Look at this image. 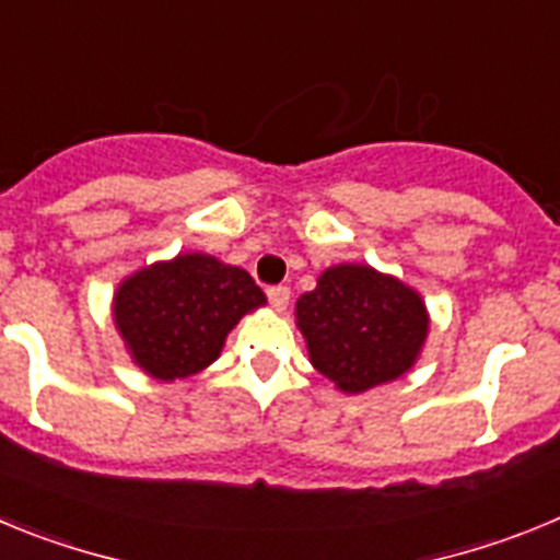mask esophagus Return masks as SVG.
Instances as JSON below:
<instances>
[{
  "mask_svg": "<svg viewBox=\"0 0 560 560\" xmlns=\"http://www.w3.org/2000/svg\"><path fill=\"white\" fill-rule=\"evenodd\" d=\"M266 296H269V303L275 305L277 311H283L291 300V291L289 285H269V289H266Z\"/></svg>",
  "mask_w": 560,
  "mask_h": 560,
  "instance_id": "obj_1",
  "label": "esophagus"
}]
</instances>
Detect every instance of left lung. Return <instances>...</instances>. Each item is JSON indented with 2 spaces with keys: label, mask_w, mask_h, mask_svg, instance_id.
Segmentation results:
<instances>
[{
  "label": "left lung",
  "mask_w": 560,
  "mask_h": 560,
  "mask_svg": "<svg viewBox=\"0 0 560 560\" xmlns=\"http://www.w3.org/2000/svg\"><path fill=\"white\" fill-rule=\"evenodd\" d=\"M311 364L345 393H364L412 368L427 339L420 296L370 266H334L296 300Z\"/></svg>",
  "instance_id": "obj_1"
}]
</instances>
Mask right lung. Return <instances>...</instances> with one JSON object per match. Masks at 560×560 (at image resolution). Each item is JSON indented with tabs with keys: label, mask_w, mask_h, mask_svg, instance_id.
Returning <instances> with one entry per match:
<instances>
[{
	"label": "right lung",
	"mask_w": 560,
	"mask_h": 560,
	"mask_svg": "<svg viewBox=\"0 0 560 560\" xmlns=\"http://www.w3.org/2000/svg\"><path fill=\"white\" fill-rule=\"evenodd\" d=\"M264 303L249 271L210 255H179L128 277L114 296V323L145 373L176 381L219 359L237 319Z\"/></svg>",
	"instance_id": "obj_1"
}]
</instances>
